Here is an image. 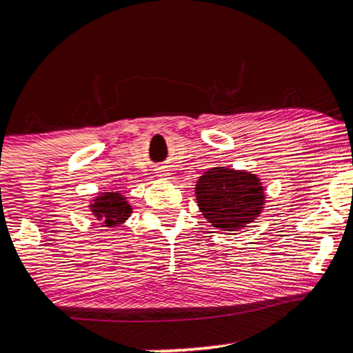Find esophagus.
<instances>
[{
  "label": "esophagus",
  "instance_id": "esophagus-1",
  "mask_svg": "<svg viewBox=\"0 0 353 353\" xmlns=\"http://www.w3.org/2000/svg\"><path fill=\"white\" fill-rule=\"evenodd\" d=\"M156 176L159 177V179H168V177H169V172H168V171H164V169H159V171L156 172Z\"/></svg>",
  "mask_w": 353,
  "mask_h": 353
}]
</instances>
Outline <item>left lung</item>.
<instances>
[{"instance_id":"left-lung-1","label":"left lung","mask_w":353,"mask_h":353,"mask_svg":"<svg viewBox=\"0 0 353 353\" xmlns=\"http://www.w3.org/2000/svg\"><path fill=\"white\" fill-rule=\"evenodd\" d=\"M194 189L202 216L219 230L247 228L265 205L261 177L249 171L212 168L197 179Z\"/></svg>"}]
</instances>
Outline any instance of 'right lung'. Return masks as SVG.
<instances>
[{"instance_id":"add662e5","label":"right lung","mask_w":353,"mask_h":353,"mask_svg":"<svg viewBox=\"0 0 353 353\" xmlns=\"http://www.w3.org/2000/svg\"><path fill=\"white\" fill-rule=\"evenodd\" d=\"M88 208L104 228H119L132 214V205L121 190L99 192L94 199H91Z\"/></svg>"}]
</instances>
